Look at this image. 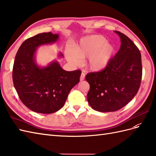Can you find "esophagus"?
Returning a JSON list of instances; mask_svg holds the SVG:
<instances>
[{
	"label": "esophagus",
	"instance_id": "34e87169",
	"mask_svg": "<svg viewBox=\"0 0 156 156\" xmlns=\"http://www.w3.org/2000/svg\"><path fill=\"white\" fill-rule=\"evenodd\" d=\"M84 78H85V73H82V74H81V76H80V81H82V80H84Z\"/></svg>",
	"mask_w": 156,
	"mask_h": 156
}]
</instances>
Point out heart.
Instances as JSON below:
<instances>
[{"label":"heart","mask_w":156,"mask_h":156,"mask_svg":"<svg viewBox=\"0 0 156 156\" xmlns=\"http://www.w3.org/2000/svg\"><path fill=\"white\" fill-rule=\"evenodd\" d=\"M105 41V39L101 35H90L80 40L74 49L67 48L65 57L74 66L79 65L80 60L88 57L87 67L93 71L101 70L108 65L114 51L113 45Z\"/></svg>","instance_id":"1"}]
</instances>
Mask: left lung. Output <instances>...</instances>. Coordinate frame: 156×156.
I'll list each match as a JSON object with an SVG mask.
<instances>
[{
	"label": "left lung",
	"instance_id": "8db88e82",
	"mask_svg": "<svg viewBox=\"0 0 156 156\" xmlns=\"http://www.w3.org/2000/svg\"><path fill=\"white\" fill-rule=\"evenodd\" d=\"M115 32L121 41L117 53L111 58L105 69L86 76L90 86L87 101L99 112H113L122 108L136 95L140 86V52L126 35Z\"/></svg>",
	"mask_w": 156,
	"mask_h": 156
}]
</instances>
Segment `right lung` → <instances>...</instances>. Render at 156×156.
<instances>
[{"instance_id":"add662e5","label":"right lung","mask_w":156,"mask_h":156,"mask_svg":"<svg viewBox=\"0 0 156 156\" xmlns=\"http://www.w3.org/2000/svg\"><path fill=\"white\" fill-rule=\"evenodd\" d=\"M58 34H39L27 39L20 47L12 70L14 86L22 102L34 112L50 114L65 105L72 88L80 81V70L66 71L57 61L41 67L35 61L40 45L54 43ZM62 57V53H59Z\"/></svg>"}]
</instances>
